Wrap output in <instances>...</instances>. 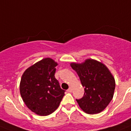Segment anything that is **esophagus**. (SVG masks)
I'll return each instance as SVG.
<instances>
[{
	"mask_svg": "<svg viewBox=\"0 0 131 131\" xmlns=\"http://www.w3.org/2000/svg\"><path fill=\"white\" fill-rule=\"evenodd\" d=\"M67 91H69V92H72V91H73V88H71V87H70V88H69V89H68Z\"/></svg>",
	"mask_w": 131,
	"mask_h": 131,
	"instance_id": "34e87169",
	"label": "esophagus"
}]
</instances>
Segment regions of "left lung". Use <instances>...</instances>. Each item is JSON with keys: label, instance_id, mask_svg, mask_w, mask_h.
Returning a JSON list of instances; mask_svg holds the SVG:
<instances>
[{"label": "left lung", "instance_id": "left-lung-1", "mask_svg": "<svg viewBox=\"0 0 131 131\" xmlns=\"http://www.w3.org/2000/svg\"><path fill=\"white\" fill-rule=\"evenodd\" d=\"M79 77L85 93L76 100L85 113L94 114L101 112L113 98L115 80L108 69L102 62L87 59L81 64H71Z\"/></svg>", "mask_w": 131, "mask_h": 131}]
</instances>
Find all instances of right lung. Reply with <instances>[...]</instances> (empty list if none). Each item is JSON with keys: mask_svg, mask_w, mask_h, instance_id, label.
<instances>
[{"mask_svg": "<svg viewBox=\"0 0 131 131\" xmlns=\"http://www.w3.org/2000/svg\"><path fill=\"white\" fill-rule=\"evenodd\" d=\"M58 64L46 58L26 69L20 82V93L25 105L40 116L50 114L58 108L64 90L55 78Z\"/></svg>", "mask_w": 131, "mask_h": 131, "instance_id": "right-lung-1", "label": "right lung"}]
</instances>
